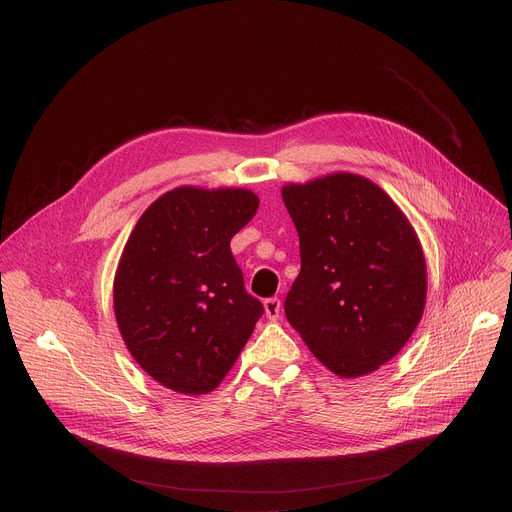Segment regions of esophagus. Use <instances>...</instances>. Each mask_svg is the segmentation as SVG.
<instances>
[{
  "label": "esophagus",
  "instance_id": "obj_1",
  "mask_svg": "<svg viewBox=\"0 0 512 512\" xmlns=\"http://www.w3.org/2000/svg\"><path fill=\"white\" fill-rule=\"evenodd\" d=\"M263 307H265V315H267L269 319H279V315H281V301H279V297H269V299H265V301H263Z\"/></svg>",
  "mask_w": 512,
  "mask_h": 512
}]
</instances>
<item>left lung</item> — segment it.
<instances>
[{"instance_id":"1","label":"left lung","mask_w":512,"mask_h":512,"mask_svg":"<svg viewBox=\"0 0 512 512\" xmlns=\"http://www.w3.org/2000/svg\"><path fill=\"white\" fill-rule=\"evenodd\" d=\"M281 195L301 255L287 321L333 374L376 372L424 313L426 261L412 225L378 185L352 173L287 185Z\"/></svg>"}]
</instances>
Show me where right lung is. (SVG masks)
Masks as SVG:
<instances>
[{
  "instance_id": "1",
  "label": "right lung",
  "mask_w": 512,
  "mask_h": 512,
  "mask_svg": "<svg viewBox=\"0 0 512 512\" xmlns=\"http://www.w3.org/2000/svg\"><path fill=\"white\" fill-rule=\"evenodd\" d=\"M257 207L245 189L179 187L130 233L114 277V313L128 352L164 388L215 390L263 315L229 245Z\"/></svg>"
}]
</instances>
